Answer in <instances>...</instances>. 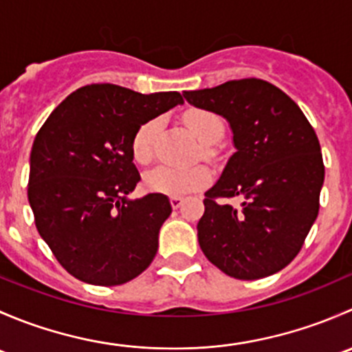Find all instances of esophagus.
<instances>
[{
  "label": "esophagus",
  "instance_id": "1",
  "mask_svg": "<svg viewBox=\"0 0 352 352\" xmlns=\"http://www.w3.org/2000/svg\"><path fill=\"white\" fill-rule=\"evenodd\" d=\"M182 202H184V197H180V196L170 197V204H172L173 209H179L180 206H182Z\"/></svg>",
  "mask_w": 352,
  "mask_h": 352
}]
</instances>
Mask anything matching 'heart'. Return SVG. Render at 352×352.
Listing matches in <instances>:
<instances>
[{"mask_svg": "<svg viewBox=\"0 0 352 352\" xmlns=\"http://www.w3.org/2000/svg\"><path fill=\"white\" fill-rule=\"evenodd\" d=\"M184 122L189 127L190 133L201 143H211L223 134V122L216 113L204 109L187 110L184 116ZM158 122L148 120L134 133L131 151L138 163H148L153 156V138ZM211 179V173L206 166H179L158 165L144 173V187L151 192L165 194V196H184L192 190L201 189Z\"/></svg>", "mask_w": 352, "mask_h": 352, "instance_id": "1", "label": "heart"}]
</instances>
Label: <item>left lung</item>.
Instances as JSON below:
<instances>
[{
    "mask_svg": "<svg viewBox=\"0 0 352 352\" xmlns=\"http://www.w3.org/2000/svg\"><path fill=\"white\" fill-rule=\"evenodd\" d=\"M197 109L225 117L235 153L206 192L197 240L209 262L235 279L276 274L298 255L318 214L320 143L285 91L257 78L186 91ZM240 195L233 208L216 197Z\"/></svg>",
    "mask_w": 352,
    "mask_h": 352,
    "instance_id": "1",
    "label": "left lung"
}]
</instances>
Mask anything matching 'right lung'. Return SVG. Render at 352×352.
Masks as SVG:
<instances>
[{"label":"right lung","instance_id":"obj_1","mask_svg":"<svg viewBox=\"0 0 352 352\" xmlns=\"http://www.w3.org/2000/svg\"><path fill=\"white\" fill-rule=\"evenodd\" d=\"M180 104L177 91L87 85L52 110L35 136L28 177L35 226L80 281L124 285L155 258L172 204L165 194L127 197L141 180L131 143L144 122Z\"/></svg>","mask_w":352,"mask_h":352}]
</instances>
